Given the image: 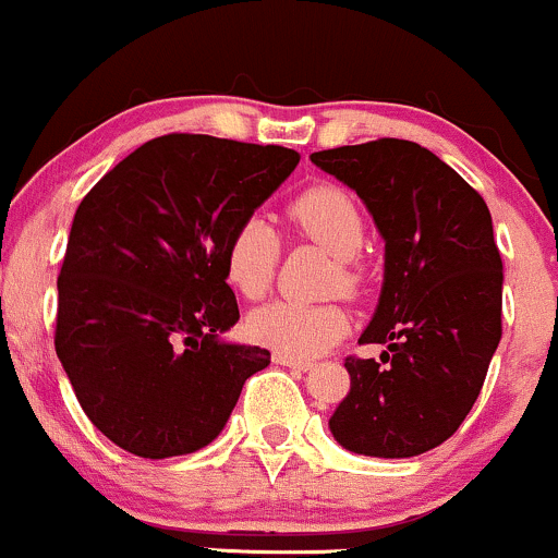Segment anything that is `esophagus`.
I'll list each match as a JSON object with an SVG mask.
<instances>
[{"label": "esophagus", "instance_id": "34e87169", "mask_svg": "<svg viewBox=\"0 0 558 558\" xmlns=\"http://www.w3.org/2000/svg\"><path fill=\"white\" fill-rule=\"evenodd\" d=\"M272 363L283 365V368H291V371H302V373H307L312 368L310 363H302V360H291V357H286V354H272Z\"/></svg>", "mask_w": 558, "mask_h": 558}]
</instances>
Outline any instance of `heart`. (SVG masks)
<instances>
[{"mask_svg": "<svg viewBox=\"0 0 558 558\" xmlns=\"http://www.w3.org/2000/svg\"><path fill=\"white\" fill-rule=\"evenodd\" d=\"M289 217L304 235L312 238L330 256L341 262V286H354L357 275L349 267L363 246V219L344 190L315 185L289 204ZM278 241L262 217L251 214L230 232L225 246V275L228 283L243 296L256 299L272 280ZM246 330L256 344L286 354L291 360H312L328 352L349 330V315L333 302L307 304L278 299L248 315Z\"/></svg>", "mask_w": 558, "mask_h": 558, "instance_id": "b5f03b06", "label": "heart"}]
</instances>
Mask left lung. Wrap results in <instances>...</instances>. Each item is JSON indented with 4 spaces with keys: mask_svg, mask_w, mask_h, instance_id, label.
Listing matches in <instances>:
<instances>
[{
    "mask_svg": "<svg viewBox=\"0 0 558 558\" xmlns=\"http://www.w3.org/2000/svg\"><path fill=\"white\" fill-rule=\"evenodd\" d=\"M360 195L384 238V283L360 344L381 362L347 357L349 391L328 428L349 452L413 458L456 434L474 408L500 341L504 262L482 195L408 140L312 153Z\"/></svg>",
    "mask_w": 558,
    "mask_h": 558,
    "instance_id": "left-lung-1",
    "label": "left lung"
}]
</instances>
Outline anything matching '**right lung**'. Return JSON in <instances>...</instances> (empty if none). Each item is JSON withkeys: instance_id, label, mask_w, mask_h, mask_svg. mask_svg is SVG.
I'll return each mask as SVG.
<instances>
[{"instance_id": "obj_1", "label": "right lung", "mask_w": 558, "mask_h": 558, "mask_svg": "<svg viewBox=\"0 0 558 558\" xmlns=\"http://www.w3.org/2000/svg\"><path fill=\"white\" fill-rule=\"evenodd\" d=\"M299 163L280 145L163 134L78 204L58 275L54 352L78 405L140 458L214 442L269 352L235 344L225 246Z\"/></svg>"}]
</instances>
